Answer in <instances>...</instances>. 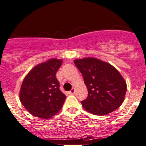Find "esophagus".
Returning a JSON list of instances; mask_svg holds the SVG:
<instances>
[{
  "instance_id": "esophagus-1",
  "label": "esophagus",
  "mask_w": 146,
  "mask_h": 146,
  "mask_svg": "<svg viewBox=\"0 0 146 146\" xmlns=\"http://www.w3.org/2000/svg\"><path fill=\"white\" fill-rule=\"evenodd\" d=\"M74 93H75V89H74V88H72V89L69 92V94H71V95L74 94Z\"/></svg>"
}]
</instances>
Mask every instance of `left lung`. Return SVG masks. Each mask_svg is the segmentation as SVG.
Returning <instances> with one entry per match:
<instances>
[{"mask_svg": "<svg viewBox=\"0 0 146 146\" xmlns=\"http://www.w3.org/2000/svg\"><path fill=\"white\" fill-rule=\"evenodd\" d=\"M74 62L88 88V98L81 102L84 109L96 115H106L118 109L127 92V83L118 70L93 57L75 59Z\"/></svg>", "mask_w": 146, "mask_h": 146, "instance_id": "8db88e82", "label": "left lung"}]
</instances>
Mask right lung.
<instances>
[{
    "label": "right lung",
    "instance_id": "1",
    "mask_svg": "<svg viewBox=\"0 0 146 146\" xmlns=\"http://www.w3.org/2000/svg\"><path fill=\"white\" fill-rule=\"evenodd\" d=\"M62 62L61 59L50 58L36 65L24 79L19 99L33 116L50 119L62 108L66 96L60 90L56 77Z\"/></svg>",
    "mask_w": 146,
    "mask_h": 146
}]
</instances>
